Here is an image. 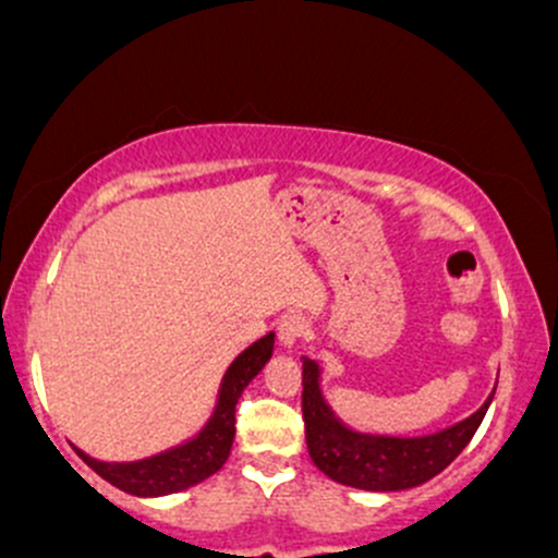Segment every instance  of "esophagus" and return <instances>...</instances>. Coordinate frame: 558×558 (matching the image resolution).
Returning <instances> with one entry per match:
<instances>
[{
	"mask_svg": "<svg viewBox=\"0 0 558 558\" xmlns=\"http://www.w3.org/2000/svg\"><path fill=\"white\" fill-rule=\"evenodd\" d=\"M308 335V322L301 316H287L279 322V343L284 351H292L298 345V340Z\"/></svg>",
	"mask_w": 558,
	"mask_h": 558,
	"instance_id": "obj_1",
	"label": "esophagus"
}]
</instances>
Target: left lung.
<instances>
[{
    "instance_id": "8db88e82",
    "label": "left lung",
    "mask_w": 558,
    "mask_h": 558,
    "mask_svg": "<svg viewBox=\"0 0 558 558\" xmlns=\"http://www.w3.org/2000/svg\"><path fill=\"white\" fill-rule=\"evenodd\" d=\"M301 362L305 445L311 460L332 482L367 493H399V489L421 487L445 471L469 447L495 397L493 391L473 415L434 434H377L345 423L327 401L322 386L325 375L322 364L308 356H301Z\"/></svg>"
}]
</instances>
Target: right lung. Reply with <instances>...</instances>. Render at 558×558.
Wrapping results in <instances>:
<instances>
[{
    "mask_svg": "<svg viewBox=\"0 0 558 558\" xmlns=\"http://www.w3.org/2000/svg\"><path fill=\"white\" fill-rule=\"evenodd\" d=\"M274 340H277L274 332L263 335L260 340H255L253 345H247L233 359L223 380H220L215 407L205 425L181 445L151 454V458L130 460V463L98 460L80 447H74L76 454L113 487L137 497L175 495L205 482L223 469V463L229 460L233 436H236V401L244 393V388L271 362Z\"/></svg>",
    "mask_w": 558,
    "mask_h": 558,
    "instance_id": "obj_1",
    "label": "right lung"
}]
</instances>
